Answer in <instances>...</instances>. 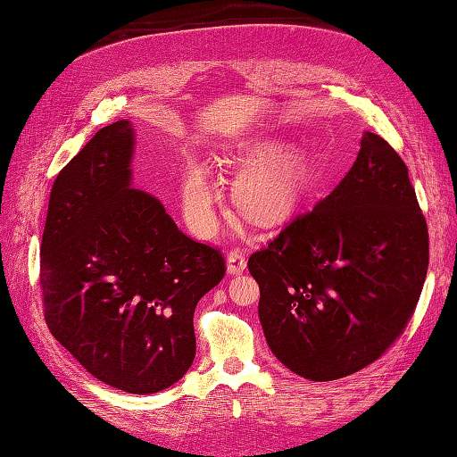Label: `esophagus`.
<instances>
[{
	"label": "esophagus",
	"instance_id": "obj_1",
	"mask_svg": "<svg viewBox=\"0 0 457 457\" xmlns=\"http://www.w3.org/2000/svg\"><path fill=\"white\" fill-rule=\"evenodd\" d=\"M246 270V258H245V253L242 250H230L228 256H227V272L228 274H240L245 272Z\"/></svg>",
	"mask_w": 457,
	"mask_h": 457
}]
</instances>
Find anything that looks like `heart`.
<instances>
[{"label":"heart","mask_w":457,"mask_h":457,"mask_svg":"<svg viewBox=\"0 0 457 457\" xmlns=\"http://www.w3.org/2000/svg\"><path fill=\"white\" fill-rule=\"evenodd\" d=\"M256 163L242 173L237 183V201L246 217L270 222L292 207L297 191L303 187L302 165L268 150L254 152ZM217 193L203 165L187 167L183 181V211L189 227L201 237H209L217 227Z\"/></svg>","instance_id":"heart-1"}]
</instances>
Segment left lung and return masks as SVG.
I'll return each mask as SVG.
<instances>
[{
    "label": "left lung",
    "instance_id": "left-lung-1",
    "mask_svg": "<svg viewBox=\"0 0 457 457\" xmlns=\"http://www.w3.org/2000/svg\"><path fill=\"white\" fill-rule=\"evenodd\" d=\"M276 359L303 378L370 365L404 331L428 272V227L408 167L365 132L328 197L248 258Z\"/></svg>",
    "mask_w": 457,
    "mask_h": 457
}]
</instances>
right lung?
Returning a JSON list of instances; mask_svg holds the SVG:
<instances>
[{
	"mask_svg": "<svg viewBox=\"0 0 457 457\" xmlns=\"http://www.w3.org/2000/svg\"><path fill=\"white\" fill-rule=\"evenodd\" d=\"M134 128L118 120L54 179L41 242L46 328L102 383L152 395L195 359L193 313L225 276L219 250L132 189Z\"/></svg>",
	"mask_w": 457,
	"mask_h": 457,
	"instance_id": "add662e5",
	"label": "right lung"
}]
</instances>
